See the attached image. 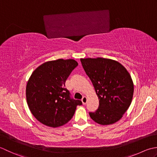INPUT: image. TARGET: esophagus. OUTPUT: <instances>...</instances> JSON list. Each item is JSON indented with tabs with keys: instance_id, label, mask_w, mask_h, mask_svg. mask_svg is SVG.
I'll use <instances>...</instances> for the list:
<instances>
[{
	"instance_id": "esophagus-1",
	"label": "esophagus",
	"mask_w": 157,
	"mask_h": 157,
	"mask_svg": "<svg viewBox=\"0 0 157 157\" xmlns=\"http://www.w3.org/2000/svg\"><path fill=\"white\" fill-rule=\"evenodd\" d=\"M81 101H82L83 104H85L86 103H87V98L86 97V96H83L82 98Z\"/></svg>"
}]
</instances>
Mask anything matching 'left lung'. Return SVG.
<instances>
[{"label":"left lung","mask_w":157,"mask_h":157,"mask_svg":"<svg viewBox=\"0 0 157 157\" xmlns=\"http://www.w3.org/2000/svg\"><path fill=\"white\" fill-rule=\"evenodd\" d=\"M81 62L99 98L98 108L89 116L102 125L117 122L132 103L134 88L129 73L113 59L98 57Z\"/></svg>","instance_id":"8db88e82"}]
</instances>
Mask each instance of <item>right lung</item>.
I'll use <instances>...</instances> for the list:
<instances>
[{
	"instance_id": "1",
	"label": "right lung",
	"mask_w": 157,
	"mask_h": 157,
	"mask_svg": "<svg viewBox=\"0 0 157 157\" xmlns=\"http://www.w3.org/2000/svg\"><path fill=\"white\" fill-rule=\"evenodd\" d=\"M78 63L59 59L43 63L33 72L26 85L27 103L32 114L47 126L57 127L72 119L82 101L71 98L65 82Z\"/></svg>"
}]
</instances>
